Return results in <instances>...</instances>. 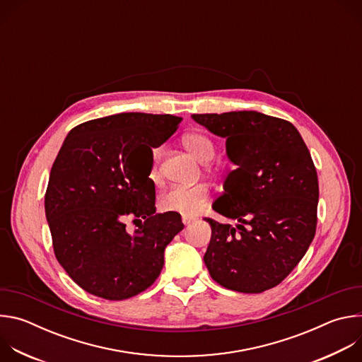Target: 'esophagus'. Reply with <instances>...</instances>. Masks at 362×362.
Instances as JSON below:
<instances>
[{"instance_id":"1","label":"esophagus","mask_w":362,"mask_h":362,"mask_svg":"<svg viewBox=\"0 0 362 362\" xmlns=\"http://www.w3.org/2000/svg\"><path fill=\"white\" fill-rule=\"evenodd\" d=\"M182 222H183L185 225H190L192 222H194V218H193V216H189V215H183V216H182Z\"/></svg>"}]
</instances>
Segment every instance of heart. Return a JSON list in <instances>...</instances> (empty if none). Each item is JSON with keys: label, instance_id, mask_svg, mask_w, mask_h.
I'll return each instance as SVG.
<instances>
[{"label": "heart", "instance_id": "heart-1", "mask_svg": "<svg viewBox=\"0 0 362 362\" xmlns=\"http://www.w3.org/2000/svg\"><path fill=\"white\" fill-rule=\"evenodd\" d=\"M183 146L203 162L204 169L214 172L215 166L211 160L215 158V144L214 141L202 133H190L183 137ZM160 160H162V147L154 146L150 148V169L148 177L153 182L160 179ZM211 197V189L204 183H196L192 186H172L159 194V208L163 212H173L180 215H196L204 209Z\"/></svg>", "mask_w": 362, "mask_h": 362}]
</instances>
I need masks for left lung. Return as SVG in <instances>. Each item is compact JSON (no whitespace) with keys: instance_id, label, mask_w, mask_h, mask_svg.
Wrapping results in <instances>:
<instances>
[{"instance_id":"obj_1","label":"left lung","mask_w":362,"mask_h":362,"mask_svg":"<svg viewBox=\"0 0 362 362\" xmlns=\"http://www.w3.org/2000/svg\"><path fill=\"white\" fill-rule=\"evenodd\" d=\"M192 117L226 137L236 165L214 209L239 225L204 218L212 238L203 261L212 279L228 289L268 291L293 271L315 236L320 187L311 153L284 119L257 112Z\"/></svg>"}]
</instances>
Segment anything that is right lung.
Listing matches in <instances>:
<instances>
[{
    "label": "right lung",
    "instance_id": "obj_1",
    "mask_svg": "<svg viewBox=\"0 0 362 362\" xmlns=\"http://www.w3.org/2000/svg\"><path fill=\"white\" fill-rule=\"evenodd\" d=\"M172 115L120 113L76 126L51 168L44 196L53 249L69 276L91 295L132 298L160 275L165 247L183 229L179 214H156L150 160L134 163L179 127ZM126 220L139 228L130 235Z\"/></svg>",
    "mask_w": 362,
    "mask_h": 362
}]
</instances>
